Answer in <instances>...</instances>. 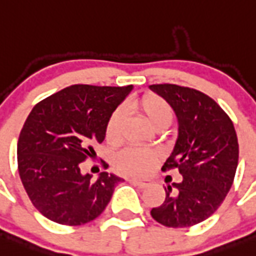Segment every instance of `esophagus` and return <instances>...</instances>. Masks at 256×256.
Listing matches in <instances>:
<instances>
[{"mask_svg": "<svg viewBox=\"0 0 256 256\" xmlns=\"http://www.w3.org/2000/svg\"><path fill=\"white\" fill-rule=\"evenodd\" d=\"M130 182L139 186V188H146V186H150L152 184L150 179H136V178H131Z\"/></svg>", "mask_w": 256, "mask_h": 256, "instance_id": "34e87169", "label": "esophagus"}]
</instances>
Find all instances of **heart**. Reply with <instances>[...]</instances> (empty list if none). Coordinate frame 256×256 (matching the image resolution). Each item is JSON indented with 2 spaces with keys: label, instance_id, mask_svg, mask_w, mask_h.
Instances as JSON below:
<instances>
[{
  "label": "heart",
  "instance_id": "obj_1",
  "mask_svg": "<svg viewBox=\"0 0 256 256\" xmlns=\"http://www.w3.org/2000/svg\"><path fill=\"white\" fill-rule=\"evenodd\" d=\"M135 106L143 113L146 120L153 128L166 125L171 122L174 117V110L166 99L157 94H144L143 96L135 100ZM124 118V110L117 108L110 114L106 126V140L113 143L117 142L121 132V124ZM156 162V154L152 150L143 148H128L120 153L116 158V166L120 171L130 175H144L152 168Z\"/></svg>",
  "mask_w": 256,
  "mask_h": 256
}]
</instances>
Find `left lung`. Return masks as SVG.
I'll use <instances>...</instances> for the list:
<instances>
[{
  "mask_svg": "<svg viewBox=\"0 0 256 256\" xmlns=\"http://www.w3.org/2000/svg\"><path fill=\"white\" fill-rule=\"evenodd\" d=\"M150 88L170 103L178 117V139L162 170L178 168L180 183L165 186V201L153 208L156 222L186 228L206 220L223 204L238 165V140L232 120L198 90L172 84Z\"/></svg>",
  "mask_w": 256,
  "mask_h": 256,
  "instance_id": "1",
  "label": "left lung"
}]
</instances>
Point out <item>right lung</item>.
Returning a JSON list of instances; mask_svg holds the SVG:
<instances>
[{"instance_id":"add662e5","label":"right lung","mask_w":256,"mask_h":256,"mask_svg":"<svg viewBox=\"0 0 256 256\" xmlns=\"http://www.w3.org/2000/svg\"><path fill=\"white\" fill-rule=\"evenodd\" d=\"M132 86L72 85L40 102L18 140V168L33 206L51 222L81 226L94 220L124 179L100 172L96 182L80 165L106 138L108 118Z\"/></svg>"}]
</instances>
